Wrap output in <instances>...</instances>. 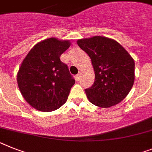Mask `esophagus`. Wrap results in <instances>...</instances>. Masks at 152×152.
<instances>
[{"mask_svg":"<svg viewBox=\"0 0 152 152\" xmlns=\"http://www.w3.org/2000/svg\"><path fill=\"white\" fill-rule=\"evenodd\" d=\"M81 72H79L78 74H77V75H76V76H75V78H76V80H77V81H79V80H80V77H81Z\"/></svg>","mask_w":152,"mask_h":152,"instance_id":"1","label":"esophagus"}]
</instances>
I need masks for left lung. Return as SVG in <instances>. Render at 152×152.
I'll return each instance as SVG.
<instances>
[{
  "label": "left lung",
  "instance_id": "left-lung-1",
  "mask_svg": "<svg viewBox=\"0 0 152 152\" xmlns=\"http://www.w3.org/2000/svg\"><path fill=\"white\" fill-rule=\"evenodd\" d=\"M77 43L90 57L95 75L94 85L85 90L91 103L101 107L120 103L134 85V59L109 37L94 36L79 39Z\"/></svg>",
  "mask_w": 152,
  "mask_h": 152
}]
</instances>
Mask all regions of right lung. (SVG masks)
I'll list each match as a JSON object with an SVG mask.
<instances>
[{"label": "right lung", "instance_id": "obj_1", "mask_svg": "<svg viewBox=\"0 0 152 152\" xmlns=\"http://www.w3.org/2000/svg\"><path fill=\"white\" fill-rule=\"evenodd\" d=\"M70 45L69 40L47 38L36 44L22 61L17 75L18 88L36 110L55 111L67 102L75 81L60 57Z\"/></svg>", "mask_w": 152, "mask_h": 152}]
</instances>
